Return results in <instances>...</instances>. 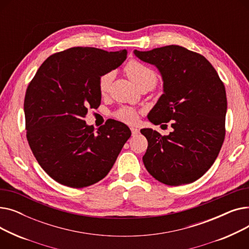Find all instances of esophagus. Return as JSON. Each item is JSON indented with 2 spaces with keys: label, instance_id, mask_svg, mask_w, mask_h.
<instances>
[{
  "label": "esophagus",
  "instance_id": "34e87169",
  "mask_svg": "<svg viewBox=\"0 0 249 249\" xmlns=\"http://www.w3.org/2000/svg\"><path fill=\"white\" fill-rule=\"evenodd\" d=\"M131 129V133H132V136H136V135H138L139 134V129H137V128H134V127H131L130 128Z\"/></svg>",
  "mask_w": 249,
  "mask_h": 249
}]
</instances>
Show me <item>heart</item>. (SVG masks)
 <instances>
[{"label":"heart","mask_w":249,"mask_h":249,"mask_svg":"<svg viewBox=\"0 0 249 249\" xmlns=\"http://www.w3.org/2000/svg\"><path fill=\"white\" fill-rule=\"evenodd\" d=\"M128 76L131 78V81L136 85L137 88H140L143 85H153L155 86L158 82V76L156 73L148 69L145 65H143L137 61H130L125 69ZM114 78V72L109 71L104 73L99 80V89L102 95L107 94L112 81ZM115 117L126 123H134L137 120V113L133 109L130 108H122L115 113Z\"/></svg>","instance_id":"heart-1"}]
</instances>
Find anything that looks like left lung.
<instances>
[{"mask_svg":"<svg viewBox=\"0 0 249 249\" xmlns=\"http://www.w3.org/2000/svg\"><path fill=\"white\" fill-rule=\"evenodd\" d=\"M133 53L154 65L163 83V94L148 113V120L155 125L171 121L174 129L165 136L151 128L140 130L148 141L143 163L155 179L168 186L197 180L212 166L224 141L227 98L223 83L203 55L182 46Z\"/></svg>","mask_w":249,"mask_h":249,"instance_id":"left-lung-1","label":"left lung"}]
</instances>
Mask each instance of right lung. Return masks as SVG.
Instances as JSON below:
<instances>
[{
  "label": "right lung",
  "instance_id": "1",
  "mask_svg": "<svg viewBox=\"0 0 249 249\" xmlns=\"http://www.w3.org/2000/svg\"><path fill=\"white\" fill-rule=\"evenodd\" d=\"M125 49L72 47L49 56L26 90L27 140L38 163L59 184L85 188L106 177L126 141L127 125L108 120L97 131L84 118L98 108L100 77L124 62Z\"/></svg>",
  "mask_w": 249,
  "mask_h": 249
}]
</instances>
